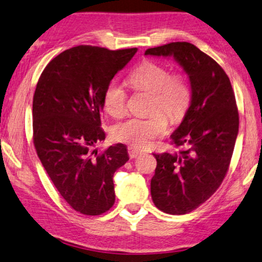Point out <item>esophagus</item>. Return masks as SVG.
<instances>
[{
    "instance_id": "1",
    "label": "esophagus",
    "mask_w": 262,
    "mask_h": 262,
    "mask_svg": "<svg viewBox=\"0 0 262 262\" xmlns=\"http://www.w3.org/2000/svg\"><path fill=\"white\" fill-rule=\"evenodd\" d=\"M127 152H128V157H130V159H135V158H137L140 154L138 149H136L134 147H128Z\"/></svg>"
}]
</instances>
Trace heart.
Instances as JSON below:
<instances>
[{
    "instance_id": "heart-1",
    "label": "heart",
    "mask_w": 262,
    "mask_h": 262,
    "mask_svg": "<svg viewBox=\"0 0 262 262\" xmlns=\"http://www.w3.org/2000/svg\"><path fill=\"white\" fill-rule=\"evenodd\" d=\"M128 82L137 91L152 94L148 117H132L113 127V136L136 148H147L153 141L168 132L167 116L181 119L191 101V89L180 73H171L162 63L146 60L128 76ZM126 91L117 80L110 81L103 93V105L113 117H121L126 110Z\"/></svg>"
}]
</instances>
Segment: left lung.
Instances as JSON below:
<instances>
[{"mask_svg": "<svg viewBox=\"0 0 262 262\" xmlns=\"http://www.w3.org/2000/svg\"><path fill=\"white\" fill-rule=\"evenodd\" d=\"M145 55L173 57L189 78L190 105L170 136L171 143L187 148L153 154L157 168L151 180L156 207L184 215L218 189L229 169L239 130L234 93L224 70L190 42L153 47Z\"/></svg>", "mask_w": 262, "mask_h": 262, "instance_id": "8db88e82", "label": "left lung"}]
</instances>
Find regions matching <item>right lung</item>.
<instances>
[{
	"label": "right lung",
	"instance_id": "add662e5",
	"mask_svg": "<svg viewBox=\"0 0 262 262\" xmlns=\"http://www.w3.org/2000/svg\"><path fill=\"white\" fill-rule=\"evenodd\" d=\"M137 49L80 45L51 60L33 95V144L62 199L80 213L97 216L115 203L114 174L128 160L124 144L98 154L103 93Z\"/></svg>",
	"mask_w": 262,
	"mask_h": 262
}]
</instances>
